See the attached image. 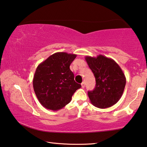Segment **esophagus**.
<instances>
[{"mask_svg": "<svg viewBox=\"0 0 147 147\" xmlns=\"http://www.w3.org/2000/svg\"><path fill=\"white\" fill-rule=\"evenodd\" d=\"M81 86H82V88H84V86H85V84H84V82L81 83Z\"/></svg>", "mask_w": 147, "mask_h": 147, "instance_id": "esophagus-1", "label": "esophagus"}]
</instances>
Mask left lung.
Returning <instances> with one entry per match:
<instances>
[{
	"mask_svg": "<svg viewBox=\"0 0 147 147\" xmlns=\"http://www.w3.org/2000/svg\"><path fill=\"white\" fill-rule=\"evenodd\" d=\"M85 59L96 78L95 88L88 92L90 101L101 109L113 106L121 98L126 84L121 69L112 59L102 55L86 56Z\"/></svg>",
	"mask_w": 147,
	"mask_h": 147,
	"instance_id": "obj_1",
	"label": "left lung"
}]
</instances>
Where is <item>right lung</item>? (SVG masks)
Instances as JSON below:
<instances>
[{"instance_id": "right-lung-1", "label": "right lung", "mask_w": 147, "mask_h": 147, "mask_svg": "<svg viewBox=\"0 0 147 147\" xmlns=\"http://www.w3.org/2000/svg\"><path fill=\"white\" fill-rule=\"evenodd\" d=\"M76 55L57 52L39 64L35 72L33 87L39 102L46 109L57 111L71 101L81 85L74 80L70 65Z\"/></svg>"}]
</instances>
